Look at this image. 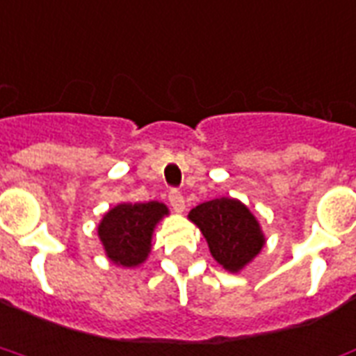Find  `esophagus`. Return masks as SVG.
Instances as JSON below:
<instances>
[{"mask_svg": "<svg viewBox=\"0 0 356 356\" xmlns=\"http://www.w3.org/2000/svg\"><path fill=\"white\" fill-rule=\"evenodd\" d=\"M168 200H170L171 207L175 209V211H183L185 209V198H183V194L179 191H175V188H171L170 192H168Z\"/></svg>", "mask_w": 356, "mask_h": 356, "instance_id": "esophagus-1", "label": "esophagus"}]
</instances>
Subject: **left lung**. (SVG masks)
<instances>
[{
    "mask_svg": "<svg viewBox=\"0 0 356 356\" xmlns=\"http://www.w3.org/2000/svg\"><path fill=\"white\" fill-rule=\"evenodd\" d=\"M188 217L200 226L213 259L228 272H239L264 245L257 218L238 200L217 198L196 205Z\"/></svg>",
    "mask_w": 356,
    "mask_h": 356,
    "instance_id": "8db88e82",
    "label": "left lung"
}]
</instances>
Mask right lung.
<instances>
[{
	"mask_svg": "<svg viewBox=\"0 0 356 356\" xmlns=\"http://www.w3.org/2000/svg\"><path fill=\"white\" fill-rule=\"evenodd\" d=\"M168 207L158 202L120 204L107 213L97 226L107 257L118 266L141 264L151 252V236Z\"/></svg>",
	"mask_w": 356,
	"mask_h": 356,
	"instance_id": "right-lung-1",
	"label": "right lung"
}]
</instances>
